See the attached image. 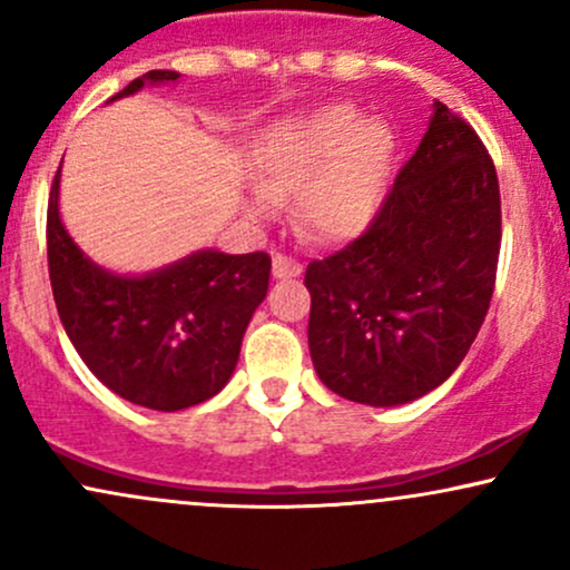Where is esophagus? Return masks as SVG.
Returning <instances> with one entry per match:
<instances>
[{
  "mask_svg": "<svg viewBox=\"0 0 570 570\" xmlns=\"http://www.w3.org/2000/svg\"><path fill=\"white\" fill-rule=\"evenodd\" d=\"M299 273H303V265H299L297 259L284 257V254H276V257H273V276L278 281L299 278Z\"/></svg>",
  "mask_w": 570,
  "mask_h": 570,
  "instance_id": "obj_1",
  "label": "esophagus"
}]
</instances>
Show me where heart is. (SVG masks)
Instances as JSON below:
<instances>
[{
    "instance_id": "obj_1",
    "label": "heart",
    "mask_w": 570,
    "mask_h": 570,
    "mask_svg": "<svg viewBox=\"0 0 570 570\" xmlns=\"http://www.w3.org/2000/svg\"><path fill=\"white\" fill-rule=\"evenodd\" d=\"M396 136L383 117L351 104L281 117L254 147V219H267L276 203L294 198V217L322 240L362 235L389 198Z\"/></svg>"
}]
</instances>
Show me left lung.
<instances>
[{
	"instance_id": "left-lung-1",
	"label": "left lung",
	"mask_w": 570,
	"mask_h": 570,
	"mask_svg": "<svg viewBox=\"0 0 570 570\" xmlns=\"http://www.w3.org/2000/svg\"><path fill=\"white\" fill-rule=\"evenodd\" d=\"M499 248L493 160L472 126L434 101L370 230L305 271L307 345L322 383L370 407L442 385L485 322Z\"/></svg>"
}]
</instances>
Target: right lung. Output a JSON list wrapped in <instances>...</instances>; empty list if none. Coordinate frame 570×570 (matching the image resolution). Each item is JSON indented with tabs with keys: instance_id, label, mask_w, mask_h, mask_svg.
I'll return each instance as SVG.
<instances>
[{
	"instance_id": "obj_1",
	"label": "right lung",
	"mask_w": 570,
	"mask_h": 570,
	"mask_svg": "<svg viewBox=\"0 0 570 570\" xmlns=\"http://www.w3.org/2000/svg\"><path fill=\"white\" fill-rule=\"evenodd\" d=\"M179 77L147 71L107 104ZM58 195L61 168L48 203L50 286L63 330L88 370L117 396L147 410L176 412L219 394L267 294L271 257L198 248L158 271L115 273L75 244Z\"/></svg>"
}]
</instances>
